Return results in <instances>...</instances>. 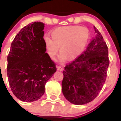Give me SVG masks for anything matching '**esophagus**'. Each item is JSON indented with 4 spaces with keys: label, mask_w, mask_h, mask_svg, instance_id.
<instances>
[{
    "label": "esophagus",
    "mask_w": 121,
    "mask_h": 121,
    "mask_svg": "<svg viewBox=\"0 0 121 121\" xmlns=\"http://www.w3.org/2000/svg\"><path fill=\"white\" fill-rule=\"evenodd\" d=\"M57 68L58 70H60V71H62V70H64L63 68H62L61 66H59H59H57Z\"/></svg>",
    "instance_id": "34e87169"
}]
</instances>
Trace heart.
Returning <instances> with one entry per match:
<instances>
[{
	"instance_id": "heart-1",
	"label": "heart",
	"mask_w": 121,
	"mask_h": 121,
	"mask_svg": "<svg viewBox=\"0 0 121 121\" xmlns=\"http://www.w3.org/2000/svg\"><path fill=\"white\" fill-rule=\"evenodd\" d=\"M52 39L45 37L46 52L51 60H55L59 52L60 62L68 59L73 60L84 52L90 37L91 32L87 27L66 26L54 30L51 33Z\"/></svg>"
}]
</instances>
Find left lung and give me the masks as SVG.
<instances>
[{
	"mask_svg": "<svg viewBox=\"0 0 121 121\" xmlns=\"http://www.w3.org/2000/svg\"><path fill=\"white\" fill-rule=\"evenodd\" d=\"M95 36L86 49L65 66L62 93L75 105H84L96 98L106 79L109 65L108 48L95 27Z\"/></svg>",
	"mask_w": 121,
	"mask_h": 121,
	"instance_id": "8db88e82",
	"label": "left lung"
}]
</instances>
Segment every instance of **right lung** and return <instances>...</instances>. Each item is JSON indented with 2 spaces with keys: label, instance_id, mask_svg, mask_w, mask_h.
<instances>
[{
  "label": "right lung",
  "instance_id": "obj_1",
  "mask_svg": "<svg viewBox=\"0 0 121 121\" xmlns=\"http://www.w3.org/2000/svg\"><path fill=\"white\" fill-rule=\"evenodd\" d=\"M44 28V23L36 22L22 28L7 56L9 86L22 101L39 99L45 92V84L56 71V64L45 52Z\"/></svg>",
  "mask_w": 121,
  "mask_h": 121
}]
</instances>
